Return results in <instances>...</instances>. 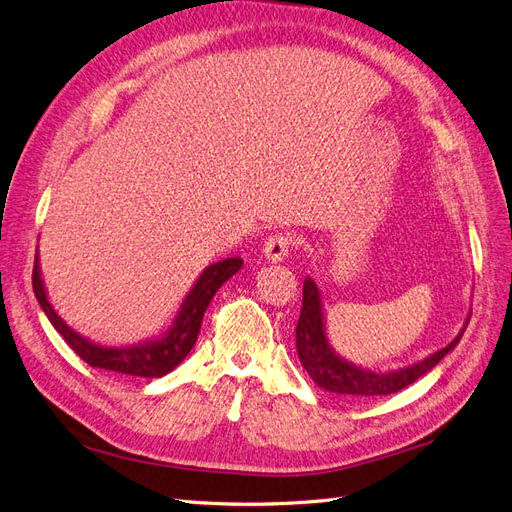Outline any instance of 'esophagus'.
<instances>
[{"instance_id": "34e87169", "label": "esophagus", "mask_w": 512, "mask_h": 512, "mask_svg": "<svg viewBox=\"0 0 512 512\" xmlns=\"http://www.w3.org/2000/svg\"><path fill=\"white\" fill-rule=\"evenodd\" d=\"M290 243L292 239L288 235H282V232H277V235H271L265 245H262V254L269 262H282L288 256L290 250Z\"/></svg>"}]
</instances>
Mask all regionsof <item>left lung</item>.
Here are the masks:
<instances>
[{
	"mask_svg": "<svg viewBox=\"0 0 512 512\" xmlns=\"http://www.w3.org/2000/svg\"><path fill=\"white\" fill-rule=\"evenodd\" d=\"M472 312L468 314L459 333L444 348L427 354L423 361H416L408 367H399L393 371H374L337 354L327 337V318H324V303L318 284L312 277L303 282V307L297 324V352L299 361L305 367L320 389L329 393H339L346 397H378L391 395L406 389L414 380L425 376L427 371L436 367L448 352H453L463 337Z\"/></svg>",
	"mask_w": 512,
	"mask_h": 512,
	"instance_id": "8db88e82",
	"label": "left lung"
}]
</instances>
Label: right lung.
<instances>
[{"label": "right lung", "instance_id": "add662e5", "mask_svg": "<svg viewBox=\"0 0 512 512\" xmlns=\"http://www.w3.org/2000/svg\"><path fill=\"white\" fill-rule=\"evenodd\" d=\"M241 267H243V258L239 256L224 258L205 267V271L200 273L198 280L192 284L190 292L185 294V299L181 301L173 322H170L160 335H153L149 339H143V342L126 344V346L98 344L94 339L74 331L70 324L55 312L53 303L49 301V292H46V286L42 280L38 252H36L32 284H34L36 299L46 318L51 320L57 333L66 339L68 346L79 354L85 363H89L91 367L117 371V374H128L138 378H162L190 354V350L194 348L198 339L203 316L207 312L211 299L215 297V292H218Z\"/></svg>", "mask_w": 512, "mask_h": 512}]
</instances>
